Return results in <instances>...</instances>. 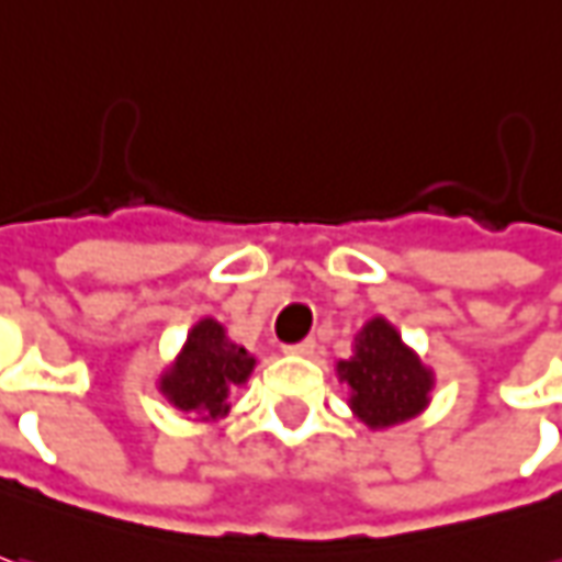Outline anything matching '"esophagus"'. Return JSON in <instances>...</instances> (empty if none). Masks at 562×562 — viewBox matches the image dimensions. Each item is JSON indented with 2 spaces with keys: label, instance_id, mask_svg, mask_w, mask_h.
<instances>
[{
  "label": "esophagus",
  "instance_id": "obj_1",
  "mask_svg": "<svg viewBox=\"0 0 562 562\" xmlns=\"http://www.w3.org/2000/svg\"><path fill=\"white\" fill-rule=\"evenodd\" d=\"M317 351V341L314 339H304L295 341V345H285V355H299V358H311Z\"/></svg>",
  "mask_w": 562,
  "mask_h": 562
}]
</instances>
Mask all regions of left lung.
Returning <instances> with one entry per match:
<instances>
[{"instance_id":"1","label":"left lung","mask_w":562,"mask_h":562,"mask_svg":"<svg viewBox=\"0 0 562 562\" xmlns=\"http://www.w3.org/2000/svg\"><path fill=\"white\" fill-rule=\"evenodd\" d=\"M336 370L351 389V411L370 429L397 426L429 404L432 370L401 341L389 319H370L355 336V355L339 360Z\"/></svg>"}]
</instances>
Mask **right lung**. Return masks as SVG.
Returning a JSON list of instances; mask_svg holds the SVG:
<instances>
[{"label": "right lung", "mask_w": 562, "mask_h": 562, "mask_svg": "<svg viewBox=\"0 0 562 562\" xmlns=\"http://www.w3.org/2000/svg\"><path fill=\"white\" fill-rule=\"evenodd\" d=\"M255 370V358L243 345L229 341L217 319L204 317L192 326L180 358L158 382L161 395L186 414L221 419L229 411V395Z\"/></svg>", "instance_id": "1"}]
</instances>
